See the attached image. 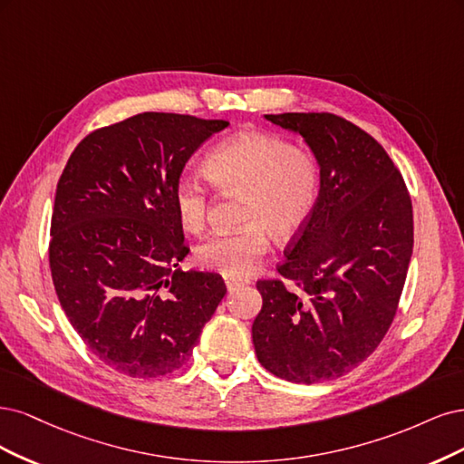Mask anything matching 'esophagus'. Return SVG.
Returning <instances> with one entry per match:
<instances>
[{
  "mask_svg": "<svg viewBox=\"0 0 464 464\" xmlns=\"http://www.w3.org/2000/svg\"><path fill=\"white\" fill-rule=\"evenodd\" d=\"M246 283H250L248 279H238V277H226V285L229 291L241 287V285H246Z\"/></svg>",
  "mask_w": 464,
  "mask_h": 464,
  "instance_id": "1",
  "label": "esophagus"
}]
</instances>
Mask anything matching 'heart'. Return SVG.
<instances>
[{
  "label": "heart",
  "mask_w": 464,
  "mask_h": 464,
  "mask_svg": "<svg viewBox=\"0 0 464 464\" xmlns=\"http://www.w3.org/2000/svg\"><path fill=\"white\" fill-rule=\"evenodd\" d=\"M204 175L226 197H241L243 229L219 233L197 248V262L227 277L250 274L270 250V235L287 243L316 212L322 166L310 148L266 130H241L216 144L204 160ZM173 204L181 227L200 233L210 197L194 177L179 179Z\"/></svg>",
  "instance_id": "1"
}]
</instances>
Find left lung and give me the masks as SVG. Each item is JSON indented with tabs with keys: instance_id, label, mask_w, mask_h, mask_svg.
<instances>
[{
	"instance_id": "8db88e82",
	"label": "left lung",
	"mask_w": 464,
	"mask_h": 464,
	"mask_svg": "<svg viewBox=\"0 0 464 464\" xmlns=\"http://www.w3.org/2000/svg\"><path fill=\"white\" fill-rule=\"evenodd\" d=\"M303 134L322 166V192L304 231L258 279L252 324L260 364L295 383L341 378L376 351L397 314L412 256V202L383 146L334 113L264 115Z\"/></svg>"
}]
</instances>
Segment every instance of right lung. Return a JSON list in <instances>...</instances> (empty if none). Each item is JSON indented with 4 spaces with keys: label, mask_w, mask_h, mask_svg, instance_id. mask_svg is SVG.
<instances>
[{
    "label": "right lung",
    "mask_w": 464,
    "mask_h": 464,
    "mask_svg": "<svg viewBox=\"0 0 464 464\" xmlns=\"http://www.w3.org/2000/svg\"><path fill=\"white\" fill-rule=\"evenodd\" d=\"M223 119L144 111L92 130L59 177L50 270L84 345L130 378L181 368L227 293L219 274L183 272L188 246L173 190Z\"/></svg>",
    "instance_id": "obj_1"
}]
</instances>
